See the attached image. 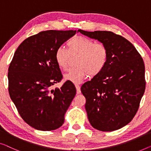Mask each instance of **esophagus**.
<instances>
[{"label":"esophagus","mask_w":151,"mask_h":151,"mask_svg":"<svg viewBox=\"0 0 151 151\" xmlns=\"http://www.w3.org/2000/svg\"><path fill=\"white\" fill-rule=\"evenodd\" d=\"M75 87L76 89V93L79 94L81 93V87L78 85H75Z\"/></svg>","instance_id":"1"}]
</instances>
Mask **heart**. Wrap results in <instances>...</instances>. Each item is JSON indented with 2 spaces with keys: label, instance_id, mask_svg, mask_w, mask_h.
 I'll use <instances>...</instances> for the list:
<instances>
[{
  "label": "heart",
  "instance_id": "b5f03b06",
  "mask_svg": "<svg viewBox=\"0 0 151 151\" xmlns=\"http://www.w3.org/2000/svg\"><path fill=\"white\" fill-rule=\"evenodd\" d=\"M70 55H77L75 68L64 75V79L75 84L81 83L89 75L100 74L106 66L109 51L102 43L83 36H76L67 42V49L59 47L55 52V60L62 70L68 68Z\"/></svg>",
  "mask_w": 151,
  "mask_h": 151
}]
</instances>
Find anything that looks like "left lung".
Returning a JSON list of instances; mask_svg holds the SVG:
<instances>
[{"label": "left lung", "mask_w": 151, "mask_h": 151, "mask_svg": "<svg viewBox=\"0 0 151 151\" xmlns=\"http://www.w3.org/2000/svg\"><path fill=\"white\" fill-rule=\"evenodd\" d=\"M78 32L98 40L109 51L104 70L81 88L90 124L102 132L120 129L136 115L145 93L143 59L129 40L112 32Z\"/></svg>", "instance_id": "obj_1"}]
</instances>
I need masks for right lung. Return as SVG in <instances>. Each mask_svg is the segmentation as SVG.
I'll list each match as a JSON object with an SVG mask.
<instances>
[{
    "instance_id": "1",
    "label": "right lung",
    "mask_w": 151,
    "mask_h": 151,
    "mask_svg": "<svg viewBox=\"0 0 151 151\" xmlns=\"http://www.w3.org/2000/svg\"><path fill=\"white\" fill-rule=\"evenodd\" d=\"M76 30H47L31 36L16 49L8 70L9 93L19 115L36 129L51 131L64 122V115L76 95L73 83L61 81L55 60L58 47Z\"/></svg>"
}]
</instances>
